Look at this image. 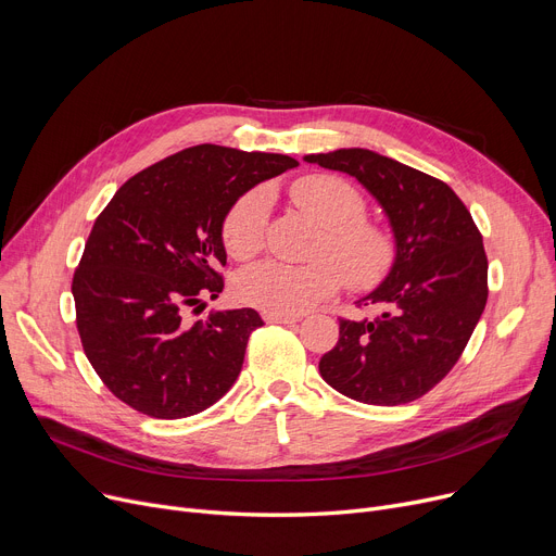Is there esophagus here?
Wrapping results in <instances>:
<instances>
[{"instance_id": "1", "label": "esophagus", "mask_w": 556, "mask_h": 556, "mask_svg": "<svg viewBox=\"0 0 556 556\" xmlns=\"http://www.w3.org/2000/svg\"><path fill=\"white\" fill-rule=\"evenodd\" d=\"M263 319H266V323H275V325H293V323H300L302 315H286V313L263 311Z\"/></svg>"}]
</instances>
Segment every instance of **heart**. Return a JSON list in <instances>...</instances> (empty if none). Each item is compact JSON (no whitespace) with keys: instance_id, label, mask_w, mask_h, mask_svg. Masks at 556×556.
Here are the masks:
<instances>
[{"instance_id":"b5f03b06","label":"heart","mask_w":556,"mask_h":556,"mask_svg":"<svg viewBox=\"0 0 556 556\" xmlns=\"http://www.w3.org/2000/svg\"><path fill=\"white\" fill-rule=\"evenodd\" d=\"M290 198L302 212L325 227L315 258L306 266L266 261L239 279V298L270 313L295 315L338 293L346 283L367 290L381 283L394 266L396 241L392 231L367 220L363 193L336 175L315 173L290 187ZM270 198L266 189H250L231 204L223 218L220 237L227 254L252 261L266 243Z\"/></svg>"}]
</instances>
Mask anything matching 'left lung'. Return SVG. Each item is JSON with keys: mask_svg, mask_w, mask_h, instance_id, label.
<instances>
[{"mask_svg": "<svg viewBox=\"0 0 556 556\" xmlns=\"http://www.w3.org/2000/svg\"><path fill=\"white\" fill-rule=\"evenodd\" d=\"M342 170L386 210L396 258L358 306L376 317H340V338L319 374L340 394L401 405L430 392L459 361L486 304V254L466 204L442 180L367 149L304 157Z\"/></svg>", "mask_w": 556, "mask_h": 556, "instance_id": "left-lung-1", "label": "left lung"}]
</instances>
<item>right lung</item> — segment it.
<instances>
[{
  "mask_svg": "<svg viewBox=\"0 0 556 556\" xmlns=\"http://www.w3.org/2000/svg\"><path fill=\"white\" fill-rule=\"evenodd\" d=\"M277 153L200 143L119 187L99 214L74 273L83 352L105 388L132 410L182 419L207 410L241 374L254 308H189L223 293L220 227L254 185L295 168Z\"/></svg>",
  "mask_w": 556,
  "mask_h": 556,
  "instance_id": "right-lung-1",
  "label": "right lung"
}]
</instances>
